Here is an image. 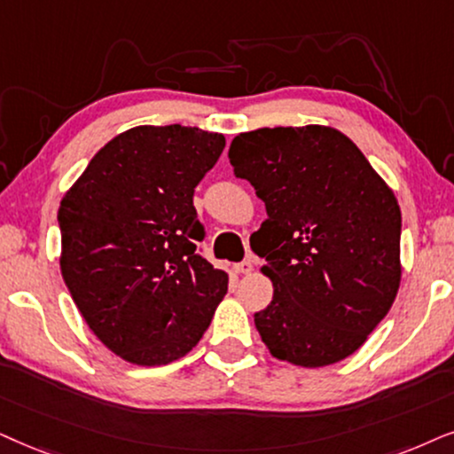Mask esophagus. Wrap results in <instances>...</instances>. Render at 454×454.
Masks as SVG:
<instances>
[{
  "instance_id": "obj_1",
  "label": "esophagus",
  "mask_w": 454,
  "mask_h": 454,
  "mask_svg": "<svg viewBox=\"0 0 454 454\" xmlns=\"http://www.w3.org/2000/svg\"><path fill=\"white\" fill-rule=\"evenodd\" d=\"M234 271H237V274H240V276L251 274V271H253V262H249V259H247V262L237 263V265H234Z\"/></svg>"
}]
</instances>
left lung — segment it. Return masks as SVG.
I'll list each match as a JSON object with an SVG mask.
<instances>
[{"label":"left lung","instance_id":"left-lung-1","mask_svg":"<svg viewBox=\"0 0 454 454\" xmlns=\"http://www.w3.org/2000/svg\"><path fill=\"white\" fill-rule=\"evenodd\" d=\"M234 176L268 220L251 237L274 297L255 328L276 359L324 367L353 355L401 284V207L357 145L330 126L240 132Z\"/></svg>","mask_w":454,"mask_h":454}]
</instances>
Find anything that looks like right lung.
<instances>
[{
    "mask_svg": "<svg viewBox=\"0 0 454 454\" xmlns=\"http://www.w3.org/2000/svg\"><path fill=\"white\" fill-rule=\"evenodd\" d=\"M226 138L192 126H137L97 151L59 203V268L112 353L135 365L184 357L228 290L197 251L195 186Z\"/></svg>",
    "mask_w": 454,
    "mask_h": 454,
    "instance_id": "right-lung-1",
    "label": "right lung"
}]
</instances>
